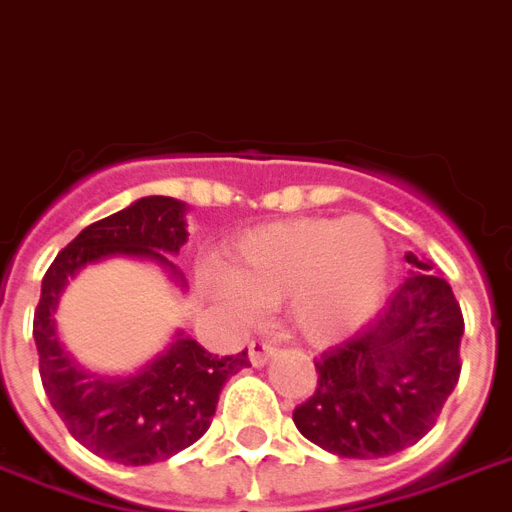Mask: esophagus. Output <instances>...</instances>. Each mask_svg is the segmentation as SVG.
<instances>
[{
	"mask_svg": "<svg viewBox=\"0 0 512 512\" xmlns=\"http://www.w3.org/2000/svg\"><path fill=\"white\" fill-rule=\"evenodd\" d=\"M276 355V347L270 342H252L249 344V363L255 365V368H260V365H265L270 360V357Z\"/></svg>",
	"mask_w": 512,
	"mask_h": 512,
	"instance_id": "obj_1",
	"label": "esophagus"
}]
</instances>
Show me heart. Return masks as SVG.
Wrapping results in <instances>:
<instances>
[{"instance_id":"obj_1","label":"heart","mask_w":512,"mask_h":512,"mask_svg":"<svg viewBox=\"0 0 512 512\" xmlns=\"http://www.w3.org/2000/svg\"><path fill=\"white\" fill-rule=\"evenodd\" d=\"M386 276L389 247L373 220L297 218L247 231L213 284L239 313L289 299L294 331L331 342L371 318Z\"/></svg>"}]
</instances>
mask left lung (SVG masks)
<instances>
[{"instance_id":"1","label":"left lung","mask_w":512,"mask_h":512,"mask_svg":"<svg viewBox=\"0 0 512 512\" xmlns=\"http://www.w3.org/2000/svg\"><path fill=\"white\" fill-rule=\"evenodd\" d=\"M405 260L400 289L363 331L318 357V389L294 407L299 434L339 458H386L415 444L458 384V299L431 260Z\"/></svg>"}]
</instances>
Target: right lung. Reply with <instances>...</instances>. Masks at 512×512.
<instances>
[{
  "mask_svg": "<svg viewBox=\"0 0 512 512\" xmlns=\"http://www.w3.org/2000/svg\"><path fill=\"white\" fill-rule=\"evenodd\" d=\"M186 234V205L173 197H141L126 210L91 223L62 249L41 281L33 315L41 384L78 442L120 465H149L173 458L210 429L220 389L247 368V350L218 357L178 331L168 350L131 376L83 371L60 342L54 313L65 286L83 265L110 255L155 260L186 286L168 255H178Z\"/></svg>",
  "mask_w": 512,
  "mask_h": 512,
  "instance_id": "1",
  "label": "right lung"
}]
</instances>
